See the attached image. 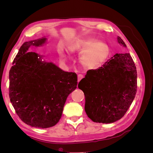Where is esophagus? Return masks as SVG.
<instances>
[{
    "instance_id": "esophagus-1",
    "label": "esophagus",
    "mask_w": 153,
    "mask_h": 153,
    "mask_svg": "<svg viewBox=\"0 0 153 153\" xmlns=\"http://www.w3.org/2000/svg\"><path fill=\"white\" fill-rule=\"evenodd\" d=\"M83 77H84V76H83L82 75H81V74H79V75H78V82H80V80L82 79Z\"/></svg>"
}]
</instances>
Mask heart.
<instances>
[{
  "mask_svg": "<svg viewBox=\"0 0 153 153\" xmlns=\"http://www.w3.org/2000/svg\"><path fill=\"white\" fill-rule=\"evenodd\" d=\"M74 49L85 50L81 55L80 62L87 69L100 67L105 62L109 53V48L107 45L93 39L82 41L75 45Z\"/></svg>",
  "mask_w": 153,
  "mask_h": 153,
  "instance_id": "heart-1",
  "label": "heart"
}]
</instances>
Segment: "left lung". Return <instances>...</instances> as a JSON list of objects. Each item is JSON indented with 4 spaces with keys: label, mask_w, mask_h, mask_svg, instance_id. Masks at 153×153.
I'll use <instances>...</instances> for the list:
<instances>
[{
    "label": "left lung",
    "mask_w": 153,
    "mask_h": 153,
    "mask_svg": "<svg viewBox=\"0 0 153 153\" xmlns=\"http://www.w3.org/2000/svg\"><path fill=\"white\" fill-rule=\"evenodd\" d=\"M118 43L126 47L118 36ZM84 93L85 111L92 121L112 123L121 119L137 89V73L129 53H116L102 67L87 71L78 85Z\"/></svg>",
    "instance_id": "1"
}]
</instances>
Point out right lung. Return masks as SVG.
<instances>
[{
  "label": "right lung",
  "instance_id": "1",
  "mask_svg": "<svg viewBox=\"0 0 153 153\" xmlns=\"http://www.w3.org/2000/svg\"><path fill=\"white\" fill-rule=\"evenodd\" d=\"M46 40L23 44L9 73V95L16 114L25 124L40 128L52 127L59 121L68 96L78 84L75 73L64 71L41 61L38 53L27 52L30 46L39 47Z\"/></svg>",
  "mask_w": 153,
  "mask_h": 153
}]
</instances>
